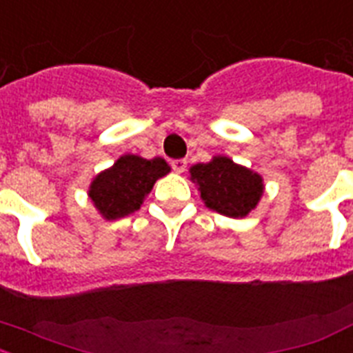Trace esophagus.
<instances>
[{"instance_id":"1","label":"esophagus","mask_w":353,"mask_h":353,"mask_svg":"<svg viewBox=\"0 0 353 353\" xmlns=\"http://www.w3.org/2000/svg\"><path fill=\"white\" fill-rule=\"evenodd\" d=\"M172 170L176 174H183L186 170V159H174L172 161Z\"/></svg>"}]
</instances>
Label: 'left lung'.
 I'll return each mask as SVG.
<instances>
[{"label": "left lung", "mask_w": 353, "mask_h": 353, "mask_svg": "<svg viewBox=\"0 0 353 353\" xmlns=\"http://www.w3.org/2000/svg\"><path fill=\"white\" fill-rule=\"evenodd\" d=\"M188 174L206 208L232 219H243L256 210L265 192L261 174L226 156H214L208 163L192 165Z\"/></svg>", "instance_id": "1"}]
</instances>
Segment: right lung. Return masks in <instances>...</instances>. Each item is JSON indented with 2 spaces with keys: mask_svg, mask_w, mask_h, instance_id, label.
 <instances>
[{
  "mask_svg": "<svg viewBox=\"0 0 353 353\" xmlns=\"http://www.w3.org/2000/svg\"><path fill=\"white\" fill-rule=\"evenodd\" d=\"M168 172L170 167L163 157L145 159L136 154H125L94 177L88 186V197L103 219H121L141 208L154 183Z\"/></svg>",
  "mask_w": 353,
  "mask_h": 353,
  "instance_id": "right-lung-1",
  "label": "right lung"
}]
</instances>
